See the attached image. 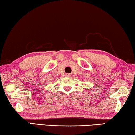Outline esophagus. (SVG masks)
Listing matches in <instances>:
<instances>
[{
  "instance_id": "esophagus-1",
  "label": "esophagus",
  "mask_w": 135,
  "mask_h": 135,
  "mask_svg": "<svg viewBox=\"0 0 135 135\" xmlns=\"http://www.w3.org/2000/svg\"><path fill=\"white\" fill-rule=\"evenodd\" d=\"M68 76V77H69V76H71V75H70V74H67V75H66Z\"/></svg>"
}]
</instances>
